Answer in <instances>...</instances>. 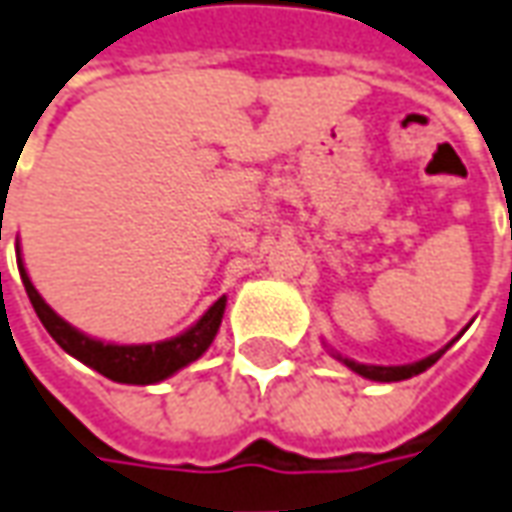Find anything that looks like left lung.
<instances>
[{
	"label": "left lung",
	"instance_id": "obj_1",
	"mask_svg": "<svg viewBox=\"0 0 512 512\" xmlns=\"http://www.w3.org/2000/svg\"><path fill=\"white\" fill-rule=\"evenodd\" d=\"M445 349H448V346H445ZM445 349L428 355L425 360H417V363H406V366H366V363H355V360L341 358V355H338V360H344L352 372L369 377V380H377V383H394V380H406V377H414L420 375V372H425L428 366H434V363L445 355Z\"/></svg>",
	"mask_w": 512,
	"mask_h": 512
}]
</instances>
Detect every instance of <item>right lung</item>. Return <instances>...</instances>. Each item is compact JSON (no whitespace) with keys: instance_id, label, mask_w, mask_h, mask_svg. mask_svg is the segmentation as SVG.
I'll use <instances>...</instances> for the list:
<instances>
[{"instance_id":"1","label":"right lung","mask_w":512,"mask_h":512,"mask_svg":"<svg viewBox=\"0 0 512 512\" xmlns=\"http://www.w3.org/2000/svg\"><path fill=\"white\" fill-rule=\"evenodd\" d=\"M19 273H22L27 298H30V304H33V310L39 315L44 329L53 335V341L64 352H70L72 358H78L81 363L92 366L95 372H101L109 380H118V383L146 386V383L166 380L177 369L188 366L191 360L200 358L202 352L211 346L216 329L222 324V312H225V298H219L194 327L183 332V335H177V338H171V341L143 346L104 344V341L87 338L84 332L72 329L64 318H58L56 312L44 304V298L36 293V287H33V281L27 279L24 267H19Z\"/></svg>"}]
</instances>
